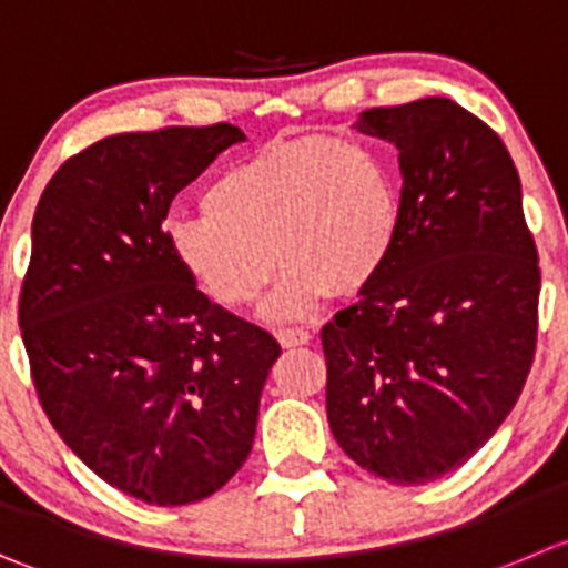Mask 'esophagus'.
Returning <instances> with one entry per match:
<instances>
[{
    "label": "esophagus",
    "instance_id": "1",
    "mask_svg": "<svg viewBox=\"0 0 568 568\" xmlns=\"http://www.w3.org/2000/svg\"><path fill=\"white\" fill-rule=\"evenodd\" d=\"M275 337H278V343L284 345V348H298V345L310 343L312 334L306 332V328H278Z\"/></svg>",
    "mask_w": 568,
    "mask_h": 568
}]
</instances>
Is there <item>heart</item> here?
I'll use <instances>...</instances> for the list:
<instances>
[{
    "instance_id": "1",
    "label": "heart",
    "mask_w": 568,
    "mask_h": 568,
    "mask_svg": "<svg viewBox=\"0 0 568 568\" xmlns=\"http://www.w3.org/2000/svg\"><path fill=\"white\" fill-rule=\"evenodd\" d=\"M402 234V189L365 142L306 136L273 142L225 166L203 214L164 223L172 262L225 310L253 304L284 262L262 315L310 317L332 287L354 293L379 275Z\"/></svg>"
}]
</instances>
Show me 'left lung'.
<instances>
[{"instance_id": "8db88e82", "label": "left lung", "mask_w": 568, "mask_h": 568, "mask_svg": "<svg viewBox=\"0 0 568 568\" xmlns=\"http://www.w3.org/2000/svg\"><path fill=\"white\" fill-rule=\"evenodd\" d=\"M402 166V234L321 332L334 440L365 471L426 485L483 449L530 374L541 270L501 139L446 97L359 113Z\"/></svg>"}]
</instances>
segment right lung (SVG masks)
<instances>
[{"mask_svg": "<svg viewBox=\"0 0 568 568\" xmlns=\"http://www.w3.org/2000/svg\"><path fill=\"white\" fill-rule=\"evenodd\" d=\"M240 128L119 133L72 155L32 217L19 328L47 418L122 494L192 505L247 460L281 345L178 270L164 220Z\"/></svg>", "mask_w": 568, "mask_h": 568, "instance_id": "obj_1", "label": "right lung"}]
</instances>
